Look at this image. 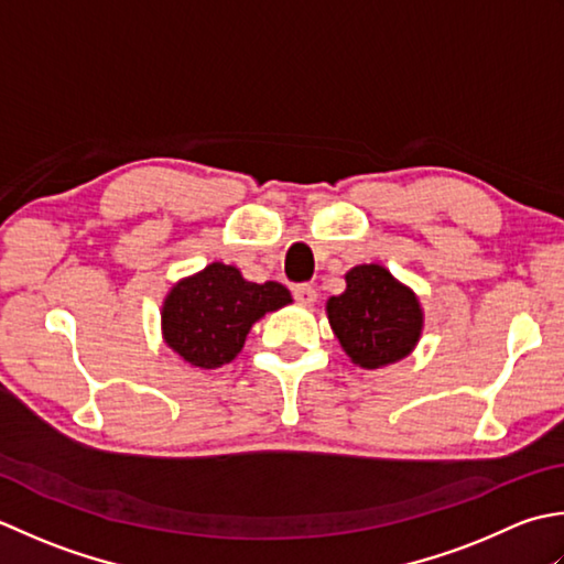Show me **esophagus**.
<instances>
[{"instance_id":"1","label":"esophagus","mask_w":564,"mask_h":564,"mask_svg":"<svg viewBox=\"0 0 564 564\" xmlns=\"http://www.w3.org/2000/svg\"><path fill=\"white\" fill-rule=\"evenodd\" d=\"M294 299L299 304H304V306H312L314 302H316V290L312 284H296L294 286Z\"/></svg>"}]
</instances>
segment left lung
Here are the masks:
<instances>
[{
  "mask_svg": "<svg viewBox=\"0 0 564 564\" xmlns=\"http://www.w3.org/2000/svg\"><path fill=\"white\" fill-rule=\"evenodd\" d=\"M326 314L343 350L365 370L406 358L423 330L419 296L382 265L352 268L346 292L328 299Z\"/></svg>",
  "mask_w": 564,
  "mask_h": 564,
  "instance_id": "8db88e82",
  "label": "left lung"
}]
</instances>
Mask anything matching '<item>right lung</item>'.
<instances>
[{
	"instance_id": "add662e5",
	"label": "right lung",
	"mask_w": 564,
	"mask_h": 564,
	"mask_svg": "<svg viewBox=\"0 0 564 564\" xmlns=\"http://www.w3.org/2000/svg\"><path fill=\"white\" fill-rule=\"evenodd\" d=\"M292 304L280 282H248L238 268L212 262L180 280L163 302V338L182 360L216 370L243 350L252 324Z\"/></svg>"
}]
</instances>
